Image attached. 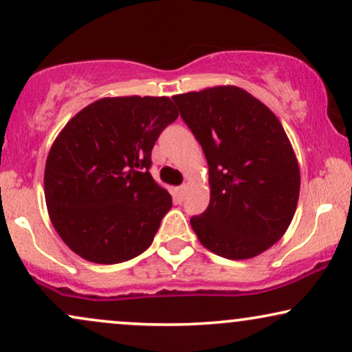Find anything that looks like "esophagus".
<instances>
[{
    "label": "esophagus",
    "mask_w": 352,
    "mask_h": 352,
    "mask_svg": "<svg viewBox=\"0 0 352 352\" xmlns=\"http://www.w3.org/2000/svg\"><path fill=\"white\" fill-rule=\"evenodd\" d=\"M176 192H177V197H179V199H184L186 192H188V184H183V186H179V188L176 189Z\"/></svg>",
    "instance_id": "esophagus-1"
}]
</instances>
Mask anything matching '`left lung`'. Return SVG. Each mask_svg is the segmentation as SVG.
Wrapping results in <instances>:
<instances>
[{"label": "left lung", "mask_w": 352, "mask_h": 352, "mask_svg": "<svg viewBox=\"0 0 352 352\" xmlns=\"http://www.w3.org/2000/svg\"><path fill=\"white\" fill-rule=\"evenodd\" d=\"M173 101L209 164V207L190 219L199 241L227 259L271 248L292 222L300 190L296 153L279 119L236 86Z\"/></svg>", "instance_id": "left-lung-1"}]
</instances>
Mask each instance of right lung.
I'll use <instances>...</instances> for the list:
<instances>
[{
	"mask_svg": "<svg viewBox=\"0 0 352 352\" xmlns=\"http://www.w3.org/2000/svg\"><path fill=\"white\" fill-rule=\"evenodd\" d=\"M177 116L164 96L104 98L65 125L47 156L43 189L68 248L98 264L148 248L173 206L150 175L151 150Z\"/></svg>",
	"mask_w": 352,
	"mask_h": 352,
	"instance_id": "add662e5",
	"label": "right lung"
}]
</instances>
